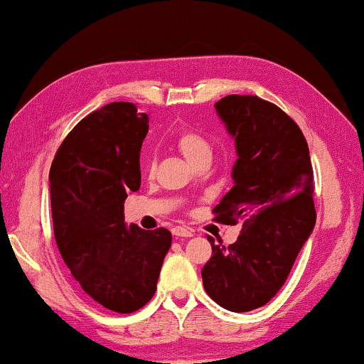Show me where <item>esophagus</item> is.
<instances>
[{"mask_svg":"<svg viewBox=\"0 0 364 364\" xmlns=\"http://www.w3.org/2000/svg\"><path fill=\"white\" fill-rule=\"evenodd\" d=\"M172 234L177 237H192L193 236V229L192 228H186V226H174L172 228Z\"/></svg>","mask_w":364,"mask_h":364,"instance_id":"34e87169","label":"esophagus"}]
</instances>
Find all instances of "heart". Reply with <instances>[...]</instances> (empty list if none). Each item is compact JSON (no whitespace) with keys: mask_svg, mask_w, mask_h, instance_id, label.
<instances>
[{"mask_svg":"<svg viewBox=\"0 0 364 364\" xmlns=\"http://www.w3.org/2000/svg\"><path fill=\"white\" fill-rule=\"evenodd\" d=\"M174 144L186 156L190 164H195L201 158H211V154H213V148H211L208 139L195 128H182L181 132H177L174 136ZM144 167H146V171H151L153 163L148 159L144 163Z\"/></svg>","mask_w":364,"mask_h":364,"instance_id":"b5f03b06","label":"heart"}]
</instances>
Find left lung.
I'll return each instance as SVG.
<instances>
[{
	"label": "left lung",
	"mask_w": 364,
	"mask_h": 364,
	"mask_svg": "<svg viewBox=\"0 0 364 364\" xmlns=\"http://www.w3.org/2000/svg\"><path fill=\"white\" fill-rule=\"evenodd\" d=\"M216 112L234 136V187L213 208V220L239 225L237 240L211 244L201 278L215 303L232 312L267 304L287 282L316 225L314 172L298 124L278 105L231 94Z\"/></svg>",
	"instance_id": "8db88e82"
}]
</instances>
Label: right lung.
<instances>
[{
    "instance_id": "obj_1",
    "label": "right lung",
    "mask_w": 364,
    "mask_h": 364,
    "mask_svg": "<svg viewBox=\"0 0 364 364\" xmlns=\"http://www.w3.org/2000/svg\"><path fill=\"white\" fill-rule=\"evenodd\" d=\"M148 128V115L132 102L107 104L73 128L50 167L60 254L82 291L119 314L149 303L172 242L166 228L125 225V200L141 186Z\"/></svg>"
}]
</instances>
